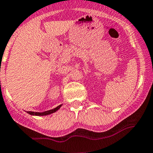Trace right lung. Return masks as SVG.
<instances>
[{
    "instance_id": "right-lung-1",
    "label": "right lung",
    "mask_w": 153,
    "mask_h": 153,
    "mask_svg": "<svg viewBox=\"0 0 153 153\" xmlns=\"http://www.w3.org/2000/svg\"><path fill=\"white\" fill-rule=\"evenodd\" d=\"M62 104H61V105L56 107V108H54V109H52V110H47V111L43 112V113H38V112H31V111H27V113H28V114L31 115V116H47V115L52 114V113H55V112H56L57 110H59V109L61 108V107H62Z\"/></svg>"
}]
</instances>
